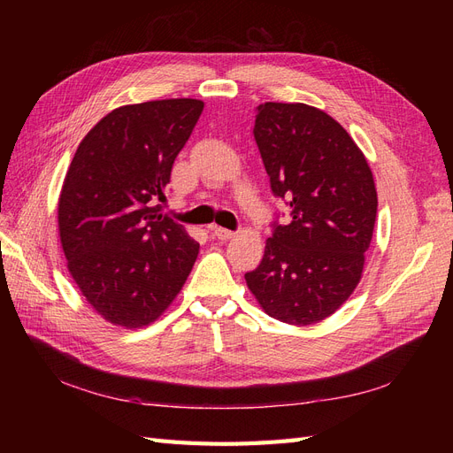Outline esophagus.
Instances as JSON below:
<instances>
[{
    "mask_svg": "<svg viewBox=\"0 0 453 453\" xmlns=\"http://www.w3.org/2000/svg\"><path fill=\"white\" fill-rule=\"evenodd\" d=\"M210 234L213 238H219V240H228L234 236V232L228 230V228H223V226H210Z\"/></svg>",
    "mask_w": 453,
    "mask_h": 453,
    "instance_id": "1",
    "label": "esophagus"
}]
</instances>
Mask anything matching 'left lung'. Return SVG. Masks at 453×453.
Instances as JSON below:
<instances>
[{
	"mask_svg": "<svg viewBox=\"0 0 453 453\" xmlns=\"http://www.w3.org/2000/svg\"><path fill=\"white\" fill-rule=\"evenodd\" d=\"M253 135L272 195L291 217L281 225L276 213L265 257L245 281L270 318L318 323L361 280L378 210L372 172L349 134L306 104H260Z\"/></svg>",
	"mask_w": 453,
	"mask_h": 453,
	"instance_id": "1",
	"label": "left lung"
}]
</instances>
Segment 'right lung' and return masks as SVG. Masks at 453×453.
<instances>
[{
  "label": "right lung",
  "instance_id": "obj_1",
  "mask_svg": "<svg viewBox=\"0 0 453 453\" xmlns=\"http://www.w3.org/2000/svg\"><path fill=\"white\" fill-rule=\"evenodd\" d=\"M202 109L190 98L113 109L85 135L67 170L58 202L67 268L113 325L153 323L193 270L198 242L158 202Z\"/></svg>",
  "mask_w": 453,
  "mask_h": 453
}]
</instances>
